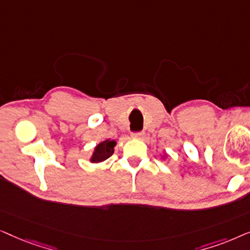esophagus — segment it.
Masks as SVG:
<instances>
[{
	"label": "esophagus",
	"instance_id": "esophagus-1",
	"mask_svg": "<svg viewBox=\"0 0 250 250\" xmlns=\"http://www.w3.org/2000/svg\"><path fill=\"white\" fill-rule=\"evenodd\" d=\"M143 135H145V133L143 132H133L132 133V138H134V139H142Z\"/></svg>",
	"mask_w": 250,
	"mask_h": 250
}]
</instances>
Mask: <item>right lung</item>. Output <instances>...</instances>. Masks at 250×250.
Returning a JSON list of instances; mask_svg holds the SVG:
<instances>
[{
  "label": "right lung",
  "instance_id": "obj_1",
  "mask_svg": "<svg viewBox=\"0 0 250 250\" xmlns=\"http://www.w3.org/2000/svg\"><path fill=\"white\" fill-rule=\"evenodd\" d=\"M116 146L115 141H110V140H105V141L101 142L100 145L97 146L95 148L93 156H92L91 162L92 163H100L104 160L108 159L112 153H114V146Z\"/></svg>",
  "mask_w": 250,
  "mask_h": 250
}]
</instances>
